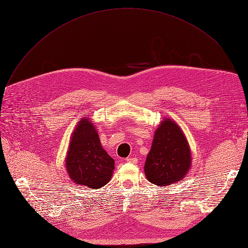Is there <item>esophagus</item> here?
Listing matches in <instances>:
<instances>
[{
    "instance_id": "obj_1",
    "label": "esophagus",
    "mask_w": 248,
    "mask_h": 248,
    "mask_svg": "<svg viewBox=\"0 0 248 248\" xmlns=\"http://www.w3.org/2000/svg\"><path fill=\"white\" fill-rule=\"evenodd\" d=\"M125 161H126V162H128V163L136 164V163L138 162V159H137V158H135V157H127V158L125 159Z\"/></svg>"
}]
</instances>
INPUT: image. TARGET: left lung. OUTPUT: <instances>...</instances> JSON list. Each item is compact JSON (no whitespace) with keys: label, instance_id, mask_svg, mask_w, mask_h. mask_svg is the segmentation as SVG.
Here are the masks:
<instances>
[{"label":"left lung","instance_id":"left-lung-1","mask_svg":"<svg viewBox=\"0 0 248 248\" xmlns=\"http://www.w3.org/2000/svg\"><path fill=\"white\" fill-rule=\"evenodd\" d=\"M191 152L178 124L164 121L155 133L145 164V174L151 183L168 186L180 181L191 166Z\"/></svg>","mask_w":248,"mask_h":248}]
</instances>
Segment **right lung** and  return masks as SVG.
<instances>
[{"label": "right lung", "instance_id": "1", "mask_svg": "<svg viewBox=\"0 0 248 248\" xmlns=\"http://www.w3.org/2000/svg\"><path fill=\"white\" fill-rule=\"evenodd\" d=\"M66 169L76 184L99 189L108 184L114 169V161L101 147L95 127L87 119L79 121L73 133Z\"/></svg>", "mask_w": 248, "mask_h": 248}]
</instances>
